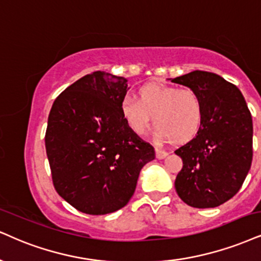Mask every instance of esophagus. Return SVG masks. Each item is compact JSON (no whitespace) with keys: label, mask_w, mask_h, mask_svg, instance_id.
Returning <instances> with one entry per match:
<instances>
[{"label":"esophagus","mask_w":261,"mask_h":261,"mask_svg":"<svg viewBox=\"0 0 261 261\" xmlns=\"http://www.w3.org/2000/svg\"><path fill=\"white\" fill-rule=\"evenodd\" d=\"M168 156V152H166V151L163 150H160V149H156V157L159 160H162L165 159V157Z\"/></svg>","instance_id":"34e87169"}]
</instances>
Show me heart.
<instances>
[{
  "label": "heart",
  "instance_id": "1",
  "mask_svg": "<svg viewBox=\"0 0 261 261\" xmlns=\"http://www.w3.org/2000/svg\"><path fill=\"white\" fill-rule=\"evenodd\" d=\"M121 114L132 132L141 136L152 116L153 137L157 141L182 145L194 138L203 118V102L192 88L149 83L140 87L138 100L124 96Z\"/></svg>",
  "mask_w": 261,
  "mask_h": 261
}]
</instances>
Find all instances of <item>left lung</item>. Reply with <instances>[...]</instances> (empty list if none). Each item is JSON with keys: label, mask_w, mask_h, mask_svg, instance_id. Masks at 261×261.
Wrapping results in <instances>:
<instances>
[{"label": "left lung", "mask_w": 261, "mask_h": 261, "mask_svg": "<svg viewBox=\"0 0 261 261\" xmlns=\"http://www.w3.org/2000/svg\"><path fill=\"white\" fill-rule=\"evenodd\" d=\"M172 82L195 89L203 102L197 136L175 150L182 160L176 194L191 207H218L239 192L250 169L252 115L240 89L217 73L196 70Z\"/></svg>", "instance_id": "left-lung-1"}]
</instances>
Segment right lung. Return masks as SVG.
<instances>
[{
    "label": "right lung",
    "mask_w": 261,
    "mask_h": 261,
    "mask_svg": "<svg viewBox=\"0 0 261 261\" xmlns=\"http://www.w3.org/2000/svg\"><path fill=\"white\" fill-rule=\"evenodd\" d=\"M127 80L105 71L83 76L54 100L44 137L57 192L77 211L104 215L129 202L152 145L121 114Z\"/></svg>",
    "instance_id": "right-lung-1"
}]
</instances>
